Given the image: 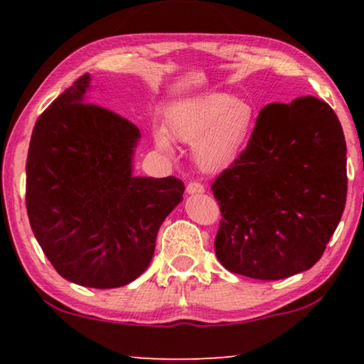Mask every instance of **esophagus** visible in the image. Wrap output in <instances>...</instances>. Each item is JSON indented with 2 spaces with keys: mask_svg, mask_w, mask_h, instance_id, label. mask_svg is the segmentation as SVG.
I'll use <instances>...</instances> for the list:
<instances>
[{
  "mask_svg": "<svg viewBox=\"0 0 364 364\" xmlns=\"http://www.w3.org/2000/svg\"><path fill=\"white\" fill-rule=\"evenodd\" d=\"M205 191V188L202 186L200 183H197V181H191L188 186H186V193L188 194H202Z\"/></svg>",
  "mask_w": 364,
  "mask_h": 364,
  "instance_id": "34e87169",
  "label": "esophagus"
}]
</instances>
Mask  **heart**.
<instances>
[{
	"mask_svg": "<svg viewBox=\"0 0 364 364\" xmlns=\"http://www.w3.org/2000/svg\"><path fill=\"white\" fill-rule=\"evenodd\" d=\"M254 125V112L245 102L228 93H208L188 97L170 110L168 128L183 143L194 144V159L205 171H218L230 165L247 143ZM160 151L171 152L168 134H154Z\"/></svg>",
	"mask_w": 364,
	"mask_h": 364,
	"instance_id": "1",
	"label": "heart"
}]
</instances>
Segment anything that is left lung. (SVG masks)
<instances>
[{"label": "left lung", "mask_w": 364, "mask_h": 364, "mask_svg": "<svg viewBox=\"0 0 364 364\" xmlns=\"http://www.w3.org/2000/svg\"><path fill=\"white\" fill-rule=\"evenodd\" d=\"M212 191L223 217L215 254L226 269L263 281L310 269L347 199V144L336 112L313 96L268 104Z\"/></svg>", "instance_id": "left-lung-1"}]
</instances>
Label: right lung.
<instances>
[{
	"instance_id": "obj_1",
	"label": "right lung",
	"mask_w": 364,
	"mask_h": 364,
	"mask_svg": "<svg viewBox=\"0 0 364 364\" xmlns=\"http://www.w3.org/2000/svg\"><path fill=\"white\" fill-rule=\"evenodd\" d=\"M90 82L85 73L36 120L26 202L36 241L63 278L114 289L149 267L159 228L183 200L184 184L133 175L139 128L85 104Z\"/></svg>"
}]
</instances>
